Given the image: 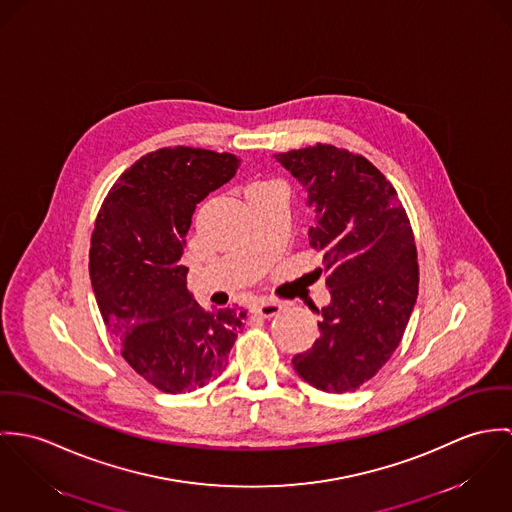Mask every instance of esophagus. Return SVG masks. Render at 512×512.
Returning <instances> with one entry per match:
<instances>
[{"label":"esophagus","mask_w":512,"mask_h":512,"mask_svg":"<svg viewBox=\"0 0 512 512\" xmlns=\"http://www.w3.org/2000/svg\"><path fill=\"white\" fill-rule=\"evenodd\" d=\"M281 310H283V306H281L279 302H273V300H259V302L251 308V312H253L255 316H261V318H273V316H277Z\"/></svg>","instance_id":"34e87169"}]
</instances>
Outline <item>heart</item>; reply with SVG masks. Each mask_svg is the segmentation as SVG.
Here are the masks:
<instances>
[{
    "instance_id": "1",
    "label": "heart",
    "mask_w": 512,
    "mask_h": 512,
    "mask_svg": "<svg viewBox=\"0 0 512 512\" xmlns=\"http://www.w3.org/2000/svg\"><path fill=\"white\" fill-rule=\"evenodd\" d=\"M267 184H273V182H263V180H255V182H251V184H249V188H247V190H251V188H261V186H267Z\"/></svg>"
}]
</instances>
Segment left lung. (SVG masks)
<instances>
[{"mask_svg": "<svg viewBox=\"0 0 512 512\" xmlns=\"http://www.w3.org/2000/svg\"><path fill=\"white\" fill-rule=\"evenodd\" d=\"M308 190L332 302L314 312L320 338L292 357L296 373L326 393H349L391 359L418 296L414 233L395 186L363 155L328 143L275 155Z\"/></svg>", "mask_w": 512, "mask_h": 512, "instance_id": "left-lung-1", "label": "left lung"}]
</instances>
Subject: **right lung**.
<instances>
[{"label": "right lung", "instance_id": "right-lung-1", "mask_svg": "<svg viewBox=\"0 0 512 512\" xmlns=\"http://www.w3.org/2000/svg\"><path fill=\"white\" fill-rule=\"evenodd\" d=\"M241 159L194 147H163L123 172L96 218L90 279L121 357L163 393L194 391L224 373L247 312H206L188 292L180 257L196 204Z\"/></svg>", "mask_w": 512, "mask_h": 512}]
</instances>
